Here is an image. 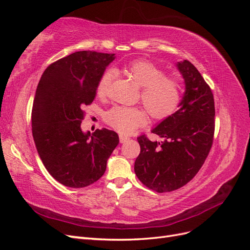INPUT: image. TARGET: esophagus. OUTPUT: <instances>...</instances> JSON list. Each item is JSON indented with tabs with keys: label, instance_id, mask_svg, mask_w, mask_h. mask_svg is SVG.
Wrapping results in <instances>:
<instances>
[{
	"label": "esophagus",
	"instance_id": "obj_1",
	"mask_svg": "<svg viewBox=\"0 0 250 250\" xmlns=\"http://www.w3.org/2000/svg\"><path fill=\"white\" fill-rule=\"evenodd\" d=\"M119 138H120L121 143H126L127 141H129V138L126 137V135H124V134H120Z\"/></svg>",
	"mask_w": 250,
	"mask_h": 250
}]
</instances>
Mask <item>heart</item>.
I'll list each match as a JSON object with an SVG mask.
<instances>
[{"mask_svg": "<svg viewBox=\"0 0 250 250\" xmlns=\"http://www.w3.org/2000/svg\"><path fill=\"white\" fill-rule=\"evenodd\" d=\"M123 72L142 88L141 99L151 117L163 120L175 112L180 102V88L176 79L165 77L163 70L146 60L132 62L124 67ZM112 76V71L102 75L97 86L98 95L104 96L107 93ZM105 121L120 132L131 133L145 125L147 118L139 108L113 106L105 113Z\"/></svg>", "mask_w": 250, "mask_h": 250, "instance_id": "1", "label": "heart"}]
</instances>
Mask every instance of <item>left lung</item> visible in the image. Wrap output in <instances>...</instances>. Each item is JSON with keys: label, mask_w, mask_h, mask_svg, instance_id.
I'll use <instances>...</instances> for the list:
<instances>
[{"label": "left lung", "mask_w": 250, "mask_h": 250, "mask_svg": "<svg viewBox=\"0 0 250 250\" xmlns=\"http://www.w3.org/2000/svg\"><path fill=\"white\" fill-rule=\"evenodd\" d=\"M185 94L178 109L151 129L162 142L138 138L141 153L134 163L135 175L158 193L187 185L202 167L215 130L213 93L198 70L188 60L178 62Z\"/></svg>", "instance_id": "8db88e82"}]
</instances>
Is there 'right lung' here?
<instances>
[{
	"label": "right lung",
	"instance_id": "right-lung-1",
	"mask_svg": "<svg viewBox=\"0 0 250 250\" xmlns=\"http://www.w3.org/2000/svg\"><path fill=\"white\" fill-rule=\"evenodd\" d=\"M116 54L79 51L57 60L42 75L32 108V134L44 167L70 188L94 184L118 146L117 132L82 131V107L92 103L106 66Z\"/></svg>",
	"mask_w": 250,
	"mask_h": 250
}]
</instances>
